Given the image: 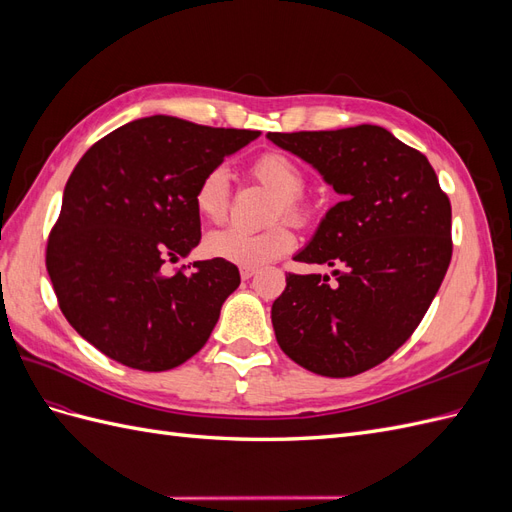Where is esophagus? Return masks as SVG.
I'll return each mask as SVG.
<instances>
[{"label": "esophagus", "mask_w": 512, "mask_h": 512, "mask_svg": "<svg viewBox=\"0 0 512 512\" xmlns=\"http://www.w3.org/2000/svg\"><path fill=\"white\" fill-rule=\"evenodd\" d=\"M256 275V269H241V280H252V277Z\"/></svg>", "instance_id": "1"}]
</instances>
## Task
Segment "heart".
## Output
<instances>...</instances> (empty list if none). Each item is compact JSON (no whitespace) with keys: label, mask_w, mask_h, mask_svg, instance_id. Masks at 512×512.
Instances as JSON below:
<instances>
[{"label":"heart","mask_w":512,"mask_h":512,"mask_svg":"<svg viewBox=\"0 0 512 512\" xmlns=\"http://www.w3.org/2000/svg\"><path fill=\"white\" fill-rule=\"evenodd\" d=\"M252 175L262 188H267L273 196H277V203L271 209V220L282 218V215L292 222L305 220L307 209L299 198L305 181L301 168L290 158L277 151L262 153L252 164ZM228 205V175L226 170L215 168L200 179L194 194V207L203 220L211 224H222L228 215ZM292 243L294 235L286 224H273L258 232L230 228L209 235L205 241V252L215 260L230 262V265L260 269L284 256Z\"/></svg>","instance_id":"b5f03b06"}]
</instances>
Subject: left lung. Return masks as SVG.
<instances>
[{"mask_svg": "<svg viewBox=\"0 0 512 512\" xmlns=\"http://www.w3.org/2000/svg\"><path fill=\"white\" fill-rule=\"evenodd\" d=\"M342 196L294 254L331 275H288L271 307L280 348L327 378L376 367L423 320L451 262V203L421 151L380 126L269 132Z\"/></svg>", "mask_w": 512, "mask_h": 512, "instance_id": "left-lung-1", "label": "left lung"}]
</instances>
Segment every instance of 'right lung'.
<instances>
[{"instance_id":"add662e5","label":"right lung","mask_w":512,"mask_h":512,"mask_svg":"<svg viewBox=\"0 0 512 512\" xmlns=\"http://www.w3.org/2000/svg\"><path fill=\"white\" fill-rule=\"evenodd\" d=\"M260 136L168 115L134 119L74 166L46 247V271L68 322L108 359L143 371L185 363L241 284L224 260L164 273L200 241V179Z\"/></svg>"}]
</instances>
